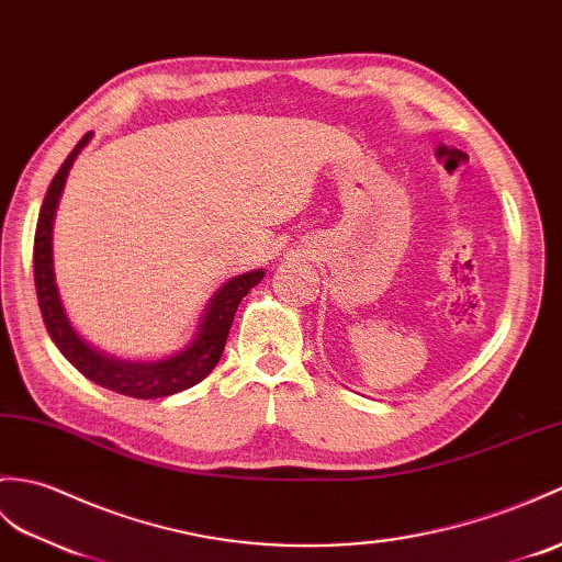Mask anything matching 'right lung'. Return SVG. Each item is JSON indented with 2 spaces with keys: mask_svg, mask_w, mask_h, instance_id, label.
Listing matches in <instances>:
<instances>
[{
  "mask_svg": "<svg viewBox=\"0 0 562 562\" xmlns=\"http://www.w3.org/2000/svg\"><path fill=\"white\" fill-rule=\"evenodd\" d=\"M90 138H93V132H88L78 140L76 148L69 153V158L61 162L59 172L52 179V184L45 193L41 217H37L33 244V276L45 328L61 355L95 385L138 400L181 393V390L201 383L203 378L217 367L232 328L234 313H237L241 299L266 278V270L258 268L241 272V276L222 284L211 296V302L205 304L191 342L175 351V355L162 359H122L95 347L93 342H88L86 337L74 328L69 313L64 308V302L59 296V286L55 280V258H52V227H55L57 205L64 187H67L69 169L78 158V153L88 146Z\"/></svg>",
  "mask_w": 562,
  "mask_h": 562,
  "instance_id": "right-lung-1",
  "label": "right lung"
}]
</instances>
